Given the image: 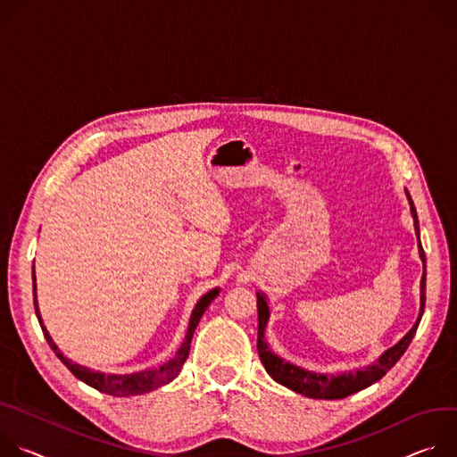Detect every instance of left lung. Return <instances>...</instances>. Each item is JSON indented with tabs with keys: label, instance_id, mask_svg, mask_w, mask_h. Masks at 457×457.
Returning <instances> with one entry per match:
<instances>
[{
	"label": "left lung",
	"instance_id": "obj_1",
	"mask_svg": "<svg viewBox=\"0 0 457 457\" xmlns=\"http://www.w3.org/2000/svg\"><path fill=\"white\" fill-rule=\"evenodd\" d=\"M411 199V195H409ZM411 212L414 218V228H416V236H418V248H420V258L423 262V278H421V307H420V316L416 325L412 327V330L404 336L397 345H394L392 348H388L383 356L372 365L367 367L363 370H353V372H345V374H316V372H309L305 369L294 367L287 361H283L281 358H278L274 352H270L267 341H265V328H267V321H269V305L265 295H262L258 292V353L260 360L263 363V367L267 369L269 376L281 383L283 386L303 394L307 397H314V399H343L350 394H356L367 386H370L372 383L379 381L404 353V350L409 348L411 341L416 336L418 325L421 321L423 311H425V283H427V258H425V250L421 246L420 241V221H418V214H416V207L411 199Z\"/></svg>",
	"mask_w": 457,
	"mask_h": 457
}]
</instances>
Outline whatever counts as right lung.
Segmentation results:
<instances>
[{
	"label": "right lung",
	"mask_w": 457,
	"mask_h": 457,
	"mask_svg": "<svg viewBox=\"0 0 457 457\" xmlns=\"http://www.w3.org/2000/svg\"><path fill=\"white\" fill-rule=\"evenodd\" d=\"M32 281H36L34 278V267H32ZM32 294H34V309H36V316H37V321L41 325V330L45 334V339L48 343V346L54 350L56 356L63 361V365L78 378L81 379L83 383H87L88 386L99 390V392H105L109 395H118V397H123V395H137V394H145V392H150L154 390L162 385H167L170 383L181 370L183 363L187 361L188 358V352H190V341H192V336H194V330L201 320V316L205 314L207 307L212 303V299L220 294L218 288L211 290L209 294L203 295L199 301L195 309L192 311V316H190V323H188V328H187V336H185V341L183 345L179 346V350L176 352V356L165 363L163 367L160 369H154V370H145V372H137V374H127V376H116V374H104V372H92L88 370L87 367H81L78 363H72L69 361L63 353L60 352V348L54 345L53 337L48 336L46 328L43 327L41 323V316H39V309H37V301H36V285H32Z\"/></svg>",
	"instance_id": "add662e5"
}]
</instances>
